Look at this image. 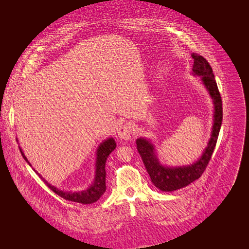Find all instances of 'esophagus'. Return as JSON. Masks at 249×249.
Listing matches in <instances>:
<instances>
[{
	"label": "esophagus",
	"instance_id": "obj_1",
	"mask_svg": "<svg viewBox=\"0 0 249 249\" xmlns=\"http://www.w3.org/2000/svg\"><path fill=\"white\" fill-rule=\"evenodd\" d=\"M133 131H134L133 125L131 123H125L124 125L120 126V128L118 129V136H119L120 139L128 140L131 138Z\"/></svg>",
	"mask_w": 249,
	"mask_h": 249
}]
</instances>
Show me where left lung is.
Wrapping results in <instances>:
<instances>
[{"label": "left lung", "mask_w": 249, "mask_h": 249, "mask_svg": "<svg viewBox=\"0 0 249 249\" xmlns=\"http://www.w3.org/2000/svg\"><path fill=\"white\" fill-rule=\"evenodd\" d=\"M192 57L194 58L192 73L200 76L214 104V124L212 128V134L201 158L191 165L176 167L164 166L159 161V159L156 158L154 145L150 142V140L142 137L136 140L137 150L141 156L143 163L145 165L151 181L156 188L163 192H173L185 188L203 175L215 149L222 119H223L222 99L211 65L209 64V62L203 56L197 53H193Z\"/></svg>", "instance_id": "1"}]
</instances>
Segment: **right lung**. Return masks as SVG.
<instances>
[{
  "instance_id": "obj_1",
  "label": "right lung",
  "mask_w": 249,
  "mask_h": 249,
  "mask_svg": "<svg viewBox=\"0 0 249 249\" xmlns=\"http://www.w3.org/2000/svg\"><path fill=\"white\" fill-rule=\"evenodd\" d=\"M115 148H116V142L113 138H108L107 140L103 141L99 145V147L97 149L95 179H94L93 185H91L86 191L74 192V193L64 192V191H61V190L53 187V186H51L43 178H41V177L40 178L44 180V182L51 191H53L56 195L59 196V197L63 198L65 200L76 202V203H82V204L95 203L102 197V195H104V193L106 192V171H105V164H106V160L108 159L109 154ZM19 149L21 151V154L24 158V160L29 163V165H31L30 162L28 161L27 158L24 155V152L22 151L21 147H19Z\"/></svg>"
}]
</instances>
